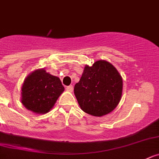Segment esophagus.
I'll return each instance as SVG.
<instances>
[{
  "label": "esophagus",
  "instance_id": "obj_1",
  "mask_svg": "<svg viewBox=\"0 0 159 159\" xmlns=\"http://www.w3.org/2000/svg\"><path fill=\"white\" fill-rule=\"evenodd\" d=\"M66 90H67V91H70V92H72V91H73V86H72V85L68 86V87H66Z\"/></svg>",
  "mask_w": 159,
  "mask_h": 159
}]
</instances>
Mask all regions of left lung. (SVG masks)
Wrapping results in <instances>:
<instances>
[{"instance_id": "1", "label": "left lung", "mask_w": 159, "mask_h": 159, "mask_svg": "<svg viewBox=\"0 0 159 159\" xmlns=\"http://www.w3.org/2000/svg\"><path fill=\"white\" fill-rule=\"evenodd\" d=\"M123 81L116 68L108 61H98L86 66L74 93L85 113L102 116L113 111L122 94Z\"/></svg>"}]
</instances>
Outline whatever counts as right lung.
Returning a JSON list of instances; mask_svg holds the SVG:
<instances>
[{"instance_id":"right-lung-1","label":"right lung","mask_w":159,"mask_h":159,"mask_svg":"<svg viewBox=\"0 0 159 159\" xmlns=\"http://www.w3.org/2000/svg\"><path fill=\"white\" fill-rule=\"evenodd\" d=\"M58 77L36 70L29 75L22 87V103L26 108L36 113H46L52 109L64 91Z\"/></svg>"}]
</instances>
